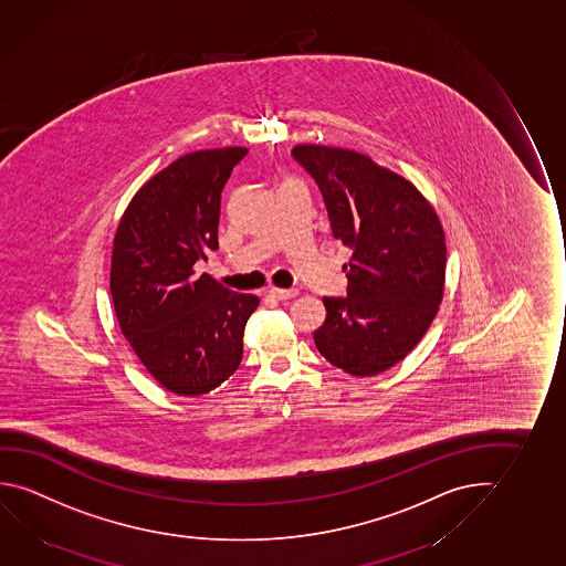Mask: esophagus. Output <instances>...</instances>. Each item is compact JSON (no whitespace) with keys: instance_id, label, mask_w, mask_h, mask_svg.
I'll list each match as a JSON object with an SVG mask.
<instances>
[{"instance_id":"34e87169","label":"esophagus","mask_w":566,"mask_h":566,"mask_svg":"<svg viewBox=\"0 0 566 566\" xmlns=\"http://www.w3.org/2000/svg\"><path fill=\"white\" fill-rule=\"evenodd\" d=\"M269 294L276 297V300H292V297L297 296V290L296 287H290V290H286V287H270Z\"/></svg>"}]
</instances>
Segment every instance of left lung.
<instances>
[{
  "label": "left lung",
  "instance_id": "8db88e82",
  "mask_svg": "<svg viewBox=\"0 0 566 566\" xmlns=\"http://www.w3.org/2000/svg\"><path fill=\"white\" fill-rule=\"evenodd\" d=\"M292 157L322 191L333 237L353 251L347 296L323 297L315 347L348 375H380L418 345L443 300L441 221L413 184L366 155L297 145Z\"/></svg>",
  "mask_w": 566,
  "mask_h": 566
}]
</instances>
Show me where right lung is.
<instances>
[{
    "label": "right lung",
    "instance_id": "1",
    "mask_svg": "<svg viewBox=\"0 0 566 566\" xmlns=\"http://www.w3.org/2000/svg\"><path fill=\"white\" fill-rule=\"evenodd\" d=\"M247 148L196 150L166 166L123 213L112 254V297L125 339L150 376L178 396L226 382L261 300L201 274L218 251L221 191Z\"/></svg>",
    "mask_w": 566,
    "mask_h": 566
}]
</instances>
